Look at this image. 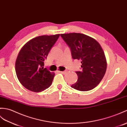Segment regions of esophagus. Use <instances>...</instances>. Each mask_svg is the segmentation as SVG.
<instances>
[{"mask_svg":"<svg viewBox=\"0 0 127 127\" xmlns=\"http://www.w3.org/2000/svg\"><path fill=\"white\" fill-rule=\"evenodd\" d=\"M59 72H60L61 73H63V74H64V73H65L66 72V71H58Z\"/></svg>","mask_w":127,"mask_h":127,"instance_id":"34e87169","label":"esophagus"}]
</instances>
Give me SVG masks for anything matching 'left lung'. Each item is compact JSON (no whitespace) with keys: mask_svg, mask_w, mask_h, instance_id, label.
Masks as SVG:
<instances>
[{"mask_svg":"<svg viewBox=\"0 0 127 127\" xmlns=\"http://www.w3.org/2000/svg\"><path fill=\"white\" fill-rule=\"evenodd\" d=\"M61 36L70 47L73 60H81L82 70L76 72L78 80L71 87L81 91L93 89L101 82L107 70V60L101 46L94 38L82 33Z\"/></svg>","mask_w":127,"mask_h":127,"instance_id":"1","label":"left lung"}]
</instances>
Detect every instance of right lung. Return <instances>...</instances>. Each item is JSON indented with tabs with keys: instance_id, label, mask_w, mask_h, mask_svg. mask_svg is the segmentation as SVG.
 Returning a JSON list of instances; mask_svg holds the SVG:
<instances>
[{
	"instance_id": "add662e5",
	"label": "right lung",
	"mask_w": 127,
	"mask_h": 127,
	"mask_svg": "<svg viewBox=\"0 0 127 127\" xmlns=\"http://www.w3.org/2000/svg\"><path fill=\"white\" fill-rule=\"evenodd\" d=\"M60 36H38L20 49L16 61V72L20 83L27 89L39 93L51 85L55 73L44 68V61Z\"/></svg>"
}]
</instances>
